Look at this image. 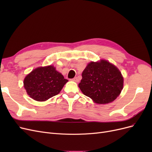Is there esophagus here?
<instances>
[{"instance_id": "34e87169", "label": "esophagus", "mask_w": 152, "mask_h": 152, "mask_svg": "<svg viewBox=\"0 0 152 152\" xmlns=\"http://www.w3.org/2000/svg\"><path fill=\"white\" fill-rule=\"evenodd\" d=\"M73 81H75V82H79V79H78L77 77H75L74 79H73Z\"/></svg>"}]
</instances>
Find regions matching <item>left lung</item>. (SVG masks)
Wrapping results in <instances>:
<instances>
[{"mask_svg":"<svg viewBox=\"0 0 152 152\" xmlns=\"http://www.w3.org/2000/svg\"><path fill=\"white\" fill-rule=\"evenodd\" d=\"M79 87L84 95L98 104H107L115 99L123 89L124 79L118 69L102 59L89 63L82 72Z\"/></svg>","mask_w":152,"mask_h":152,"instance_id":"1","label":"left lung"}]
</instances>
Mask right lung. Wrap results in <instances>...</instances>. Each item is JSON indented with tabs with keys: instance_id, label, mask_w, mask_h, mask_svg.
<instances>
[{
	"instance_id": "1",
	"label": "right lung",
	"mask_w": 152,
	"mask_h": 152,
	"mask_svg": "<svg viewBox=\"0 0 152 152\" xmlns=\"http://www.w3.org/2000/svg\"><path fill=\"white\" fill-rule=\"evenodd\" d=\"M68 80L53 66H41L32 70L24 79V87L30 98L44 102L60 93Z\"/></svg>"
}]
</instances>
